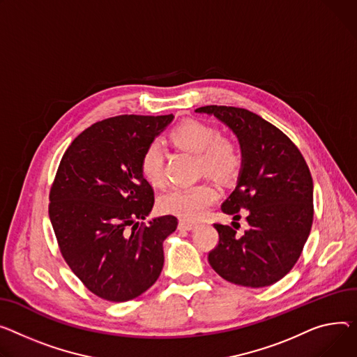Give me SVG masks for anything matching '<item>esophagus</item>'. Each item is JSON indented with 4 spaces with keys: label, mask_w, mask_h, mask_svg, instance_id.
Wrapping results in <instances>:
<instances>
[{
    "label": "esophagus",
    "mask_w": 357,
    "mask_h": 357,
    "mask_svg": "<svg viewBox=\"0 0 357 357\" xmlns=\"http://www.w3.org/2000/svg\"><path fill=\"white\" fill-rule=\"evenodd\" d=\"M178 228H179V229H185V231H191V229H194V228H195V224H192V222H186V221H179Z\"/></svg>",
    "instance_id": "34e87169"
}]
</instances>
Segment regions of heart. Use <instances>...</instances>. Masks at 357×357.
<instances>
[{
    "label": "heart",
    "instance_id": "obj_1",
    "mask_svg": "<svg viewBox=\"0 0 357 357\" xmlns=\"http://www.w3.org/2000/svg\"><path fill=\"white\" fill-rule=\"evenodd\" d=\"M171 144L189 153L198 155L199 169L221 181H229L243 168V153L235 142L221 137L220 130L209 123L189 119L169 133ZM140 174L151 185L159 186L165 181L163 159L158 144H149L140 155ZM218 199V189L209 182L189 186H175L159 198V208L165 213L182 220L195 221Z\"/></svg>",
    "mask_w": 357,
    "mask_h": 357
}]
</instances>
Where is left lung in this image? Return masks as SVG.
<instances>
[{
	"label": "left lung",
	"mask_w": 357,
	"mask_h": 357,
	"mask_svg": "<svg viewBox=\"0 0 357 357\" xmlns=\"http://www.w3.org/2000/svg\"><path fill=\"white\" fill-rule=\"evenodd\" d=\"M238 137L243 168L238 183L221 205L250 228L243 236L229 225L213 224L218 245L208 254L224 280L244 287H267L297 263L313 224V179L298 148L258 114L232 106H204ZM235 224V222H232Z\"/></svg>",
	"instance_id": "obj_1"
}]
</instances>
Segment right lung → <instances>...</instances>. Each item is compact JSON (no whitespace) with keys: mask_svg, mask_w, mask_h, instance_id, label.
Instances as JSON below:
<instances>
[{"mask_svg":"<svg viewBox=\"0 0 357 357\" xmlns=\"http://www.w3.org/2000/svg\"><path fill=\"white\" fill-rule=\"evenodd\" d=\"M174 114H122L93 123L64 152L50 189L49 215L60 252L86 289L122 303L151 289L163 267L174 215L145 220L155 195L142 176L144 149Z\"/></svg>","mask_w":357,"mask_h":357,"instance_id":"obj_1","label":"right lung"}]
</instances>
